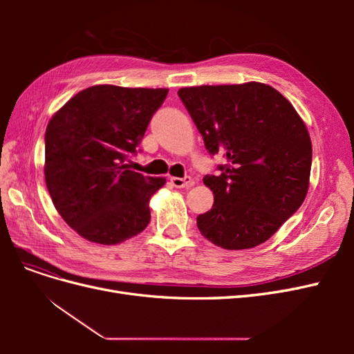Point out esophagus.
<instances>
[{
    "mask_svg": "<svg viewBox=\"0 0 354 354\" xmlns=\"http://www.w3.org/2000/svg\"><path fill=\"white\" fill-rule=\"evenodd\" d=\"M171 183H173L174 187H178V189H189L190 186H194V180H192L190 177H171Z\"/></svg>",
    "mask_w": 354,
    "mask_h": 354,
    "instance_id": "1",
    "label": "esophagus"
}]
</instances>
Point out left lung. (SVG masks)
Wrapping results in <instances>:
<instances>
[{
    "mask_svg": "<svg viewBox=\"0 0 354 354\" xmlns=\"http://www.w3.org/2000/svg\"><path fill=\"white\" fill-rule=\"evenodd\" d=\"M209 155H223L203 185L214 205L196 217L199 232L224 250L266 242L301 207L312 142L294 106L270 85H201L178 90Z\"/></svg>",
    "mask_w": 354,
    "mask_h": 354,
    "instance_id": "1",
    "label": "left lung"
}]
</instances>
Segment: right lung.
Returning a JSON list of instances; mask_svg holds the SVG:
<instances>
[{"mask_svg": "<svg viewBox=\"0 0 354 354\" xmlns=\"http://www.w3.org/2000/svg\"><path fill=\"white\" fill-rule=\"evenodd\" d=\"M167 88L94 85L75 94L46 130V183L56 209L80 236L115 245L143 232L149 199L165 185L130 169Z\"/></svg>", "mask_w": 354, "mask_h": 354, "instance_id": "1", "label": "right lung"}]
</instances>
